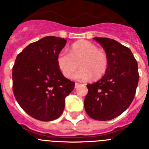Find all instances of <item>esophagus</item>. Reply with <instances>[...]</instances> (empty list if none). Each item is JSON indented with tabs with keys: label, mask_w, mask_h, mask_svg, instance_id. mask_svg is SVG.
<instances>
[{
	"label": "esophagus",
	"mask_w": 149,
	"mask_h": 149,
	"mask_svg": "<svg viewBox=\"0 0 149 149\" xmlns=\"http://www.w3.org/2000/svg\"><path fill=\"white\" fill-rule=\"evenodd\" d=\"M79 85H80V84H78V83H75V84H74V86H75V88H77Z\"/></svg>",
	"instance_id": "1"
}]
</instances>
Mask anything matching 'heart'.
Here are the masks:
<instances>
[{"label":"heart","instance_id":"b5f03b06","mask_svg":"<svg viewBox=\"0 0 149 149\" xmlns=\"http://www.w3.org/2000/svg\"><path fill=\"white\" fill-rule=\"evenodd\" d=\"M79 66L81 69L72 76L77 81H86L92 77L98 79L106 72L108 58L104 51L98 49L93 43L81 40L74 43L71 47L70 54L63 50L56 56V64L63 75L67 78Z\"/></svg>","mask_w":149,"mask_h":149}]
</instances>
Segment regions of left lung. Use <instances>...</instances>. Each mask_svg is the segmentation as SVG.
I'll return each instance as SVG.
<instances>
[{
  "mask_svg": "<svg viewBox=\"0 0 149 149\" xmlns=\"http://www.w3.org/2000/svg\"><path fill=\"white\" fill-rule=\"evenodd\" d=\"M104 49L108 65L99 81L87 84L84 108L92 119L111 120L119 116L133 101L139 81L136 59L128 48L108 38L94 37Z\"/></svg>",
  "mask_w": 149,
  "mask_h": 149,
  "instance_id": "8db88e82",
  "label": "left lung"
}]
</instances>
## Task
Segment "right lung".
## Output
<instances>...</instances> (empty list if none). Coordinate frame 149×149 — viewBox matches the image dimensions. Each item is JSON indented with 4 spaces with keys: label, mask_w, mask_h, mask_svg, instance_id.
<instances>
[{
    "label": "right lung",
    "mask_w": 149,
    "mask_h": 149,
    "mask_svg": "<svg viewBox=\"0 0 149 149\" xmlns=\"http://www.w3.org/2000/svg\"><path fill=\"white\" fill-rule=\"evenodd\" d=\"M66 40L45 36L18 54L13 68V93L28 115L40 121L56 119L63 113L65 98L74 88L56 64Z\"/></svg>",
    "instance_id": "obj_1"
}]
</instances>
